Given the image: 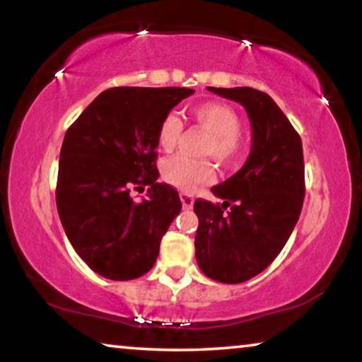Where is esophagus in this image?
Segmentation results:
<instances>
[{
  "label": "esophagus",
  "instance_id": "esophagus-1",
  "mask_svg": "<svg viewBox=\"0 0 362 362\" xmlns=\"http://www.w3.org/2000/svg\"><path fill=\"white\" fill-rule=\"evenodd\" d=\"M180 201H182V204H183V207H185V209H192L193 203H194V198L188 193H180Z\"/></svg>",
  "mask_w": 362,
  "mask_h": 362
}]
</instances>
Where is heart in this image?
Wrapping results in <instances>:
<instances>
[{
	"label": "heart",
	"mask_w": 362,
	"mask_h": 362,
	"mask_svg": "<svg viewBox=\"0 0 362 362\" xmlns=\"http://www.w3.org/2000/svg\"><path fill=\"white\" fill-rule=\"evenodd\" d=\"M193 119L209 134L206 155L220 164L235 163L241 153V119L235 110L225 103L207 102L192 110ZM183 124L174 113L164 116L158 129V144L164 150H173L182 136ZM163 177L169 185L192 192L199 183L212 180L214 170L207 161H196L187 156H173L163 163Z\"/></svg>",
	"instance_id": "b5f03b06"
}]
</instances>
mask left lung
I'll use <instances>...</instances> for the list:
<instances>
[{"label": "left lung", "mask_w": 362, "mask_h": 362, "mask_svg": "<svg viewBox=\"0 0 362 362\" xmlns=\"http://www.w3.org/2000/svg\"><path fill=\"white\" fill-rule=\"evenodd\" d=\"M207 89L246 108L252 146L244 166L211 188L222 204L194 201V255L207 278L240 284L276 259L297 223L305 198L303 148L268 94L252 88Z\"/></svg>", "instance_id": "8db88e82"}]
</instances>
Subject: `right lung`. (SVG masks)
Returning a JSON list of instances; mask_svg holds the SVG:
<instances>
[{"label":"right lung","mask_w":362,"mask_h":362,"mask_svg":"<svg viewBox=\"0 0 362 362\" xmlns=\"http://www.w3.org/2000/svg\"><path fill=\"white\" fill-rule=\"evenodd\" d=\"M187 88H112L65 134L56 203L73 249L100 276L129 281L150 272L179 216V193L158 183V129ZM148 186L136 202L130 189Z\"/></svg>","instance_id":"right-lung-1"}]
</instances>
